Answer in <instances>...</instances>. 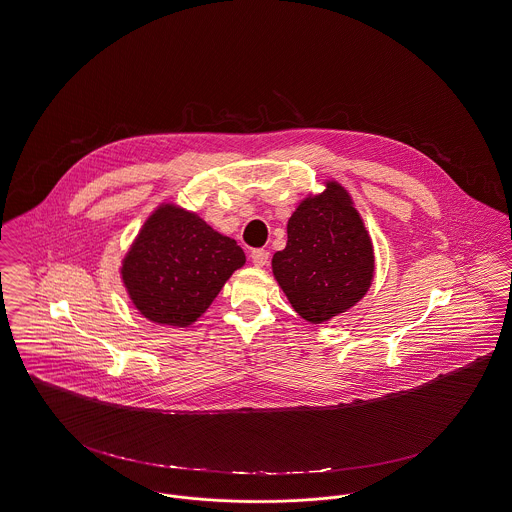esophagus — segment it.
<instances>
[{"label": "esophagus", "mask_w": 512, "mask_h": 512, "mask_svg": "<svg viewBox=\"0 0 512 512\" xmlns=\"http://www.w3.org/2000/svg\"><path fill=\"white\" fill-rule=\"evenodd\" d=\"M250 258H252V264H254V266L264 268V266L268 264V260H270V252L264 250V248H256V250L250 252Z\"/></svg>", "instance_id": "34e87169"}]
</instances>
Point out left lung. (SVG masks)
I'll return each instance as SVG.
<instances>
[{"label": "left lung", "instance_id": "8db88e82", "mask_svg": "<svg viewBox=\"0 0 512 512\" xmlns=\"http://www.w3.org/2000/svg\"><path fill=\"white\" fill-rule=\"evenodd\" d=\"M273 275L291 307L322 324L357 305L375 275L373 242L347 190L303 200L287 223V246L273 254Z\"/></svg>", "mask_w": 512, "mask_h": 512}]
</instances>
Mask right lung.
<instances>
[{"instance_id":"1","label":"right lung","mask_w":512,"mask_h":512,"mask_svg":"<svg viewBox=\"0 0 512 512\" xmlns=\"http://www.w3.org/2000/svg\"><path fill=\"white\" fill-rule=\"evenodd\" d=\"M244 262L237 240L213 231L196 213L167 204L145 221L122 262V279L147 320L186 328Z\"/></svg>"}]
</instances>
